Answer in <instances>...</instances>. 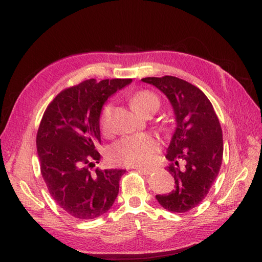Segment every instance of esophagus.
I'll return each instance as SVG.
<instances>
[{
  "label": "esophagus",
  "instance_id": "esophagus-1",
  "mask_svg": "<svg viewBox=\"0 0 262 262\" xmlns=\"http://www.w3.org/2000/svg\"><path fill=\"white\" fill-rule=\"evenodd\" d=\"M135 169H137L138 172H141L145 175H149L151 172H153V169L151 168H147V167H135Z\"/></svg>",
  "mask_w": 262,
  "mask_h": 262
}]
</instances>
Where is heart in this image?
<instances>
[{"mask_svg": "<svg viewBox=\"0 0 262 262\" xmlns=\"http://www.w3.org/2000/svg\"><path fill=\"white\" fill-rule=\"evenodd\" d=\"M133 107L143 115L157 112L161 100L156 94L150 90H138L132 96ZM113 103L108 102L103 106L100 115V126L103 130L109 128ZM159 150V144L149 135L127 136L118 139L108 149V159L111 162L126 166H145L154 160Z\"/></svg>", "mask_w": 262, "mask_h": 262, "instance_id": "obj_1", "label": "heart"}]
</instances>
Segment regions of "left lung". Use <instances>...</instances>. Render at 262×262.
Here are the masks:
<instances>
[{
    "mask_svg": "<svg viewBox=\"0 0 262 262\" xmlns=\"http://www.w3.org/2000/svg\"><path fill=\"white\" fill-rule=\"evenodd\" d=\"M167 96L176 116V130L166 153L167 171L175 190L156 195L159 203L175 213H185L206 198L220 172L223 139L220 121L208 97L194 84L173 76L143 78ZM183 161L185 167H179Z\"/></svg>",
    "mask_w": 262,
    "mask_h": 262,
    "instance_id": "1",
    "label": "left lung"
}]
</instances>
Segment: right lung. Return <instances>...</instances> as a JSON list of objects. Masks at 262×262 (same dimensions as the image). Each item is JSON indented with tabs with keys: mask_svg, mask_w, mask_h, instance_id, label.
<instances>
[{
	"mask_svg": "<svg viewBox=\"0 0 262 262\" xmlns=\"http://www.w3.org/2000/svg\"><path fill=\"white\" fill-rule=\"evenodd\" d=\"M132 79H88L66 88L49 103L36 134L41 175L57 204L79 220L112 208L124 169H99L102 105Z\"/></svg>",
	"mask_w": 262,
	"mask_h": 262,
	"instance_id": "1",
	"label": "right lung"
}]
</instances>
